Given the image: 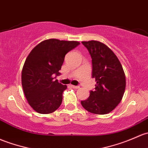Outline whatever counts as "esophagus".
Segmentation results:
<instances>
[{
  "instance_id": "1",
  "label": "esophagus",
  "mask_w": 148,
  "mask_h": 148,
  "mask_svg": "<svg viewBox=\"0 0 148 148\" xmlns=\"http://www.w3.org/2000/svg\"><path fill=\"white\" fill-rule=\"evenodd\" d=\"M71 87L74 88H79V86H74V85H71Z\"/></svg>"
}]
</instances>
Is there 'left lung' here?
<instances>
[{
  "label": "left lung",
  "mask_w": 148,
  "mask_h": 148,
  "mask_svg": "<svg viewBox=\"0 0 148 148\" xmlns=\"http://www.w3.org/2000/svg\"><path fill=\"white\" fill-rule=\"evenodd\" d=\"M92 59V77L96 82L88 99L82 101L87 111L107 114L122 100L125 89V75L121 62L113 51L99 41L82 42Z\"/></svg>",
  "instance_id": "8db88e82"
}]
</instances>
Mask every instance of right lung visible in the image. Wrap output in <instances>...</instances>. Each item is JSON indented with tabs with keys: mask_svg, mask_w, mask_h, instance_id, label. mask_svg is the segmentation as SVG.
Segmentation results:
<instances>
[{
	"mask_svg": "<svg viewBox=\"0 0 148 148\" xmlns=\"http://www.w3.org/2000/svg\"><path fill=\"white\" fill-rule=\"evenodd\" d=\"M79 44L77 41L49 39L39 43L26 58L22 86L27 102L37 113L48 114L60 106L67 86L54 80V76L60 74L66 53Z\"/></svg>",
	"mask_w": 148,
	"mask_h": 148,
	"instance_id": "obj_1",
	"label": "right lung"
}]
</instances>
